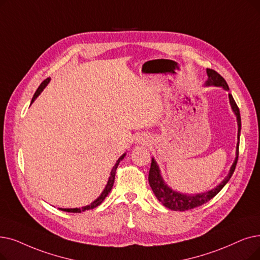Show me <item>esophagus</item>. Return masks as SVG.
<instances>
[{
    "label": "esophagus",
    "mask_w": 260,
    "mask_h": 260,
    "mask_svg": "<svg viewBox=\"0 0 260 260\" xmlns=\"http://www.w3.org/2000/svg\"><path fill=\"white\" fill-rule=\"evenodd\" d=\"M137 141L140 143H148L149 142V137L146 135H140L137 138Z\"/></svg>",
    "instance_id": "34e87169"
}]
</instances>
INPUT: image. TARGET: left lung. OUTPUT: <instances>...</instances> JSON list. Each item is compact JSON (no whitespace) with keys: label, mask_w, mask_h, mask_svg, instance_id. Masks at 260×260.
Returning <instances> with one entry per match:
<instances>
[{"label":"left lung","mask_w":260,"mask_h":260,"mask_svg":"<svg viewBox=\"0 0 260 260\" xmlns=\"http://www.w3.org/2000/svg\"><path fill=\"white\" fill-rule=\"evenodd\" d=\"M207 81L205 82L204 86L205 87H221L224 90L229 91L230 88L226 83V81L214 70L212 69H207ZM229 99H230V104L232 107V110L236 116L237 119V125H238V135H237V139H238V142H237L236 146V157L235 160L230 169L229 174L225 176V178L222 180V182L216 186L214 188L205 191V192H201V193H196V194H189V193H183L179 192V191L173 190L171 187H169L168 184L165 182V179L161 176V172L158 164L154 159V157H152V162H151V168H150V172H149V184L153 190V192L157 200L159 201L161 204L174 211H185L188 209H192L196 207H199L203 204H205L208 201H210L213 197H216L222 188L228 184L230 178L232 177L237 161H238V155H239V140H240V131H241V118H240V111L238 106H237L235 100L231 93H229Z\"/></svg>","instance_id":"8db88e82"}]
</instances>
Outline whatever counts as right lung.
Instances as JSON below:
<instances>
[{
	"mask_svg": "<svg viewBox=\"0 0 260 260\" xmlns=\"http://www.w3.org/2000/svg\"><path fill=\"white\" fill-rule=\"evenodd\" d=\"M50 81H51V78L49 77V78H47L46 81H43L42 83H41V85L39 86V88L37 89V91L35 92V94H34V96H32V99H31V103L30 104H32V102L34 101H35L36 99H37V96L43 91V89L47 87V85L50 83ZM125 155H126V153H124L123 155H121L120 157H119V159L117 160V162H116V165L114 166V168L111 169V172H110V176H109V178H108V180H107V184H106V186H105V188H104V190L102 191V193H101L92 203H90L89 205H86V206H83V207H78V208H59L60 210H62V211H67V212H82V211H86V210H90V209H93V208H95V207H98L99 205H101L103 203V201L105 200V198L109 194V192L111 191V189H112V186H114V182H115V175H116V170H117V168H118V165L120 164V161L123 159L124 157H125Z\"/></svg>",
	"mask_w": 260,
	"mask_h": 260,
	"instance_id": "add662e5",
	"label": "right lung"
}]
</instances>
